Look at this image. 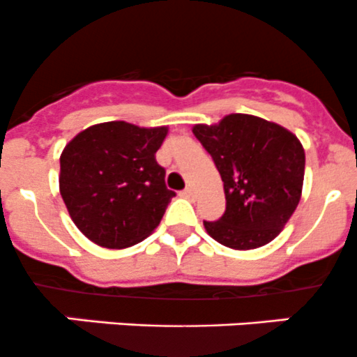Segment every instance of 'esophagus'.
<instances>
[{
    "label": "esophagus",
    "mask_w": 357,
    "mask_h": 357,
    "mask_svg": "<svg viewBox=\"0 0 357 357\" xmlns=\"http://www.w3.org/2000/svg\"><path fill=\"white\" fill-rule=\"evenodd\" d=\"M180 196H182V197H185V199H192V197H194V194H192V189H190V187H187V189L180 190Z\"/></svg>",
    "instance_id": "obj_1"
}]
</instances>
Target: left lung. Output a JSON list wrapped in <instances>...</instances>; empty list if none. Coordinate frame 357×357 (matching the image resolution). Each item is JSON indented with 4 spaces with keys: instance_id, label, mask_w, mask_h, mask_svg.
<instances>
[{
    "instance_id": "8db88e82",
    "label": "left lung",
    "mask_w": 357,
    "mask_h": 357,
    "mask_svg": "<svg viewBox=\"0 0 357 357\" xmlns=\"http://www.w3.org/2000/svg\"><path fill=\"white\" fill-rule=\"evenodd\" d=\"M192 133L215 161L225 192V211L203 222L208 234L232 250L273 241L302 196L305 153L281 125L252 114H229Z\"/></svg>"
}]
</instances>
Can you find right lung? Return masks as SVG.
Returning a JSON list of instances; mask_svg holds the SVG:
<instances>
[{"instance_id":"add662e5","label":"right lung","mask_w":357,"mask_h":357,"mask_svg":"<svg viewBox=\"0 0 357 357\" xmlns=\"http://www.w3.org/2000/svg\"><path fill=\"white\" fill-rule=\"evenodd\" d=\"M167 126L98 123L77 133L60 154V196L76 227L102 248L144 241L175 196L156 151Z\"/></svg>"}]
</instances>
